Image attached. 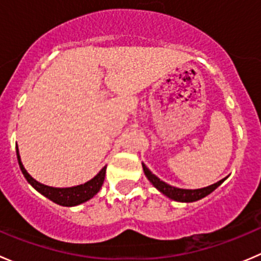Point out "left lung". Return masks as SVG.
<instances>
[{"instance_id": "left-lung-1", "label": "left lung", "mask_w": 261, "mask_h": 261, "mask_svg": "<svg viewBox=\"0 0 261 261\" xmlns=\"http://www.w3.org/2000/svg\"><path fill=\"white\" fill-rule=\"evenodd\" d=\"M143 169H144V173H145L146 178L150 180V183H151L152 186H154L155 188L160 192V193H163L164 196H167L168 198L173 199V201L186 202V203H188V202H196V201H198V199L204 198V197L208 196L210 193H212V192L215 191L218 186H221V184L226 180V178H227V177L223 178V179L217 181V183L211 184V186H208V187H204V188L183 189V188H177V187H173V186H170V184L165 183V181L160 180L156 175L152 174V173L150 172L149 168H147L144 163H143Z\"/></svg>"}]
</instances>
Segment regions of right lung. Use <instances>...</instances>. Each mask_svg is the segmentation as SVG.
<instances>
[{"mask_svg": "<svg viewBox=\"0 0 261 261\" xmlns=\"http://www.w3.org/2000/svg\"><path fill=\"white\" fill-rule=\"evenodd\" d=\"M16 155H17V162L20 165V169L22 172L23 177L26 178V180L39 192V193L43 194L44 197L49 198L50 201H53L54 203L59 204V206L64 207H73L78 206V204L84 203V202L89 201L91 198H93L97 193L101 189L102 184H103L105 175H106V168L103 167L98 172V174L94 175L91 180L86 181V183L80 184V186L74 187H68V188H57V187H50L45 186V184L40 183L36 179H34L30 174L28 173V170L25 169V167L22 165L21 162L20 152H18V147L16 145Z\"/></svg>", "mask_w": 261, "mask_h": 261, "instance_id": "right-lung-1", "label": "right lung"}]
</instances>
